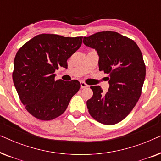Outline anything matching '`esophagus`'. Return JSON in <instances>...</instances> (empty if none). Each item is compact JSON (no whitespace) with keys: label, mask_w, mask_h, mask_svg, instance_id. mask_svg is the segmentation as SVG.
<instances>
[{"label":"esophagus","mask_w":161,"mask_h":161,"mask_svg":"<svg viewBox=\"0 0 161 161\" xmlns=\"http://www.w3.org/2000/svg\"><path fill=\"white\" fill-rule=\"evenodd\" d=\"M89 86H88L86 83L83 82V81H80V88L81 89H85V88H87Z\"/></svg>","instance_id":"34e87169"}]
</instances>
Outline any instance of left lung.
I'll use <instances>...</instances> for the list:
<instances>
[{"label":"left lung","mask_w":161,"mask_h":161,"mask_svg":"<svg viewBox=\"0 0 161 161\" xmlns=\"http://www.w3.org/2000/svg\"><path fill=\"white\" fill-rule=\"evenodd\" d=\"M83 44L99 56V70L109 75L106 93L100 86H92L93 96L86 105L92 117L106 125L124 119L139 99L146 67L142 53L132 39L117 32L102 31L83 37Z\"/></svg>","instance_id":"8db88e82"}]
</instances>
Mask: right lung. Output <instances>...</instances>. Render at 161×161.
Wrapping results in <instances>:
<instances>
[{"instance_id":"add662e5","label":"right lung","mask_w":161,"mask_h":161,"mask_svg":"<svg viewBox=\"0 0 161 161\" xmlns=\"http://www.w3.org/2000/svg\"><path fill=\"white\" fill-rule=\"evenodd\" d=\"M83 36L37 35L17 51L13 82L25 109L39 119L51 120L66 111L80 89L77 80H55L56 69L67 68V59L80 48Z\"/></svg>"}]
</instances>
